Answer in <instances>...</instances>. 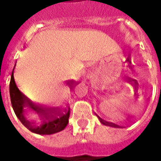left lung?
Here are the masks:
<instances>
[{
	"mask_svg": "<svg viewBox=\"0 0 161 161\" xmlns=\"http://www.w3.org/2000/svg\"><path fill=\"white\" fill-rule=\"evenodd\" d=\"M98 118H99V119H100V121H101L103 125H111V124H110L109 122L105 121V120L102 119L101 118H100V117H98ZM112 126H113V125H112ZM114 126H115V125H114Z\"/></svg>",
	"mask_w": 161,
	"mask_h": 161,
	"instance_id": "8db88e82",
	"label": "left lung"
}]
</instances>
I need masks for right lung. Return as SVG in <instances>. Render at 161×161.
<instances>
[{"instance_id":"obj_1","label":"right lung","mask_w":161,"mask_h":161,"mask_svg":"<svg viewBox=\"0 0 161 161\" xmlns=\"http://www.w3.org/2000/svg\"><path fill=\"white\" fill-rule=\"evenodd\" d=\"M13 71L10 82V96L14 112L20 122L29 130L39 135H51L65 129L69 122L70 107L65 105L62 109H45L34 104L19 91ZM30 112L35 113V119L29 117Z\"/></svg>"}]
</instances>
